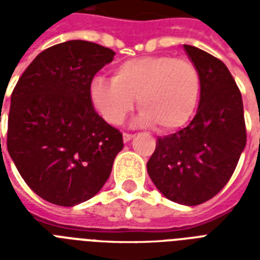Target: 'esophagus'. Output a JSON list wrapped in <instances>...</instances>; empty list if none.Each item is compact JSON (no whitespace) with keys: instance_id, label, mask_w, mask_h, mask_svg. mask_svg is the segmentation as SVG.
Here are the masks:
<instances>
[{"instance_id":"obj_1","label":"esophagus","mask_w":260,"mask_h":260,"mask_svg":"<svg viewBox=\"0 0 260 260\" xmlns=\"http://www.w3.org/2000/svg\"><path fill=\"white\" fill-rule=\"evenodd\" d=\"M132 138H134V135L131 134H124L122 135V139H124V143H128L132 140Z\"/></svg>"}]
</instances>
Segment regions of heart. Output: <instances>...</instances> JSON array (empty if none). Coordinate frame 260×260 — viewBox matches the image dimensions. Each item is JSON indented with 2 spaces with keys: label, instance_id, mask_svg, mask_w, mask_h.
I'll return each mask as SVG.
<instances>
[{
  "label": "heart",
  "instance_id": "heart-1",
  "mask_svg": "<svg viewBox=\"0 0 260 260\" xmlns=\"http://www.w3.org/2000/svg\"><path fill=\"white\" fill-rule=\"evenodd\" d=\"M90 101L106 122L118 125L138 100L139 124L160 131L181 129L196 113L200 94V71L189 59L170 55L142 56L120 63L113 79L97 75L89 87Z\"/></svg>",
  "mask_w": 260,
  "mask_h": 260
}]
</instances>
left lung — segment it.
Instances as JSON below:
<instances>
[{
    "instance_id": "obj_1",
    "label": "left lung",
    "mask_w": 260,
    "mask_h": 260,
    "mask_svg": "<svg viewBox=\"0 0 260 260\" xmlns=\"http://www.w3.org/2000/svg\"><path fill=\"white\" fill-rule=\"evenodd\" d=\"M183 48L201 77L197 113L186 128L158 138L147 171L165 197L194 206L230 181L247 135L242 94L225 64L197 47Z\"/></svg>"
}]
</instances>
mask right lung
<instances>
[{"mask_svg": "<svg viewBox=\"0 0 260 260\" xmlns=\"http://www.w3.org/2000/svg\"><path fill=\"white\" fill-rule=\"evenodd\" d=\"M114 55L85 40L60 43L32 60L12 93L8 151L26 185L51 204L74 206L95 196L124 147L89 94Z\"/></svg>", "mask_w": 260, "mask_h": 260, "instance_id": "obj_1", "label": "right lung"}]
</instances>
